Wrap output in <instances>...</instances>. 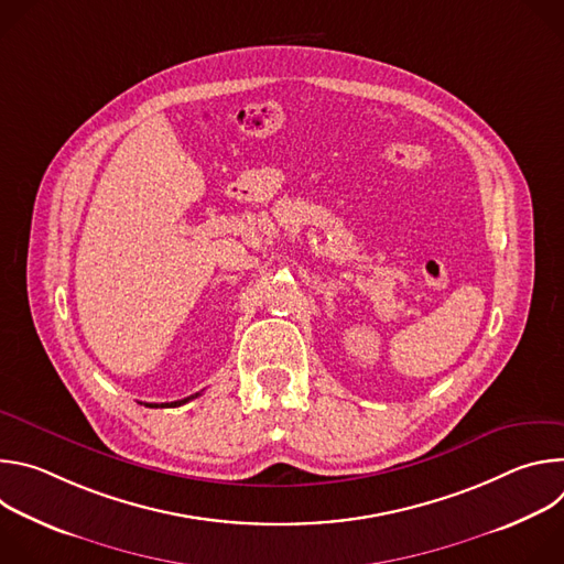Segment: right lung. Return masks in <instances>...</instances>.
Segmentation results:
<instances>
[{
	"mask_svg": "<svg viewBox=\"0 0 564 564\" xmlns=\"http://www.w3.org/2000/svg\"><path fill=\"white\" fill-rule=\"evenodd\" d=\"M194 397H198V392L196 394H192V397H187V399H181V401H172V404H144V406H149V409H174V406H183V404H187L189 399H194Z\"/></svg>",
	"mask_w": 564,
	"mask_h": 564,
	"instance_id": "obj_1",
	"label": "right lung"
}]
</instances>
